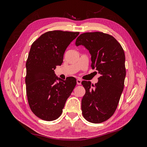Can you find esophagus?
<instances>
[{
    "instance_id": "esophagus-1",
    "label": "esophagus",
    "mask_w": 147,
    "mask_h": 147,
    "mask_svg": "<svg viewBox=\"0 0 147 147\" xmlns=\"http://www.w3.org/2000/svg\"><path fill=\"white\" fill-rule=\"evenodd\" d=\"M77 84H78V85H80V84H82V80H81L77 79Z\"/></svg>"
}]
</instances>
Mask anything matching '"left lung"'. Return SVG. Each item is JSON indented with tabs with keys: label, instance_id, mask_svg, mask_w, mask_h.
<instances>
[{
	"label": "left lung",
	"instance_id": "left-lung-1",
	"mask_svg": "<svg viewBox=\"0 0 147 147\" xmlns=\"http://www.w3.org/2000/svg\"><path fill=\"white\" fill-rule=\"evenodd\" d=\"M75 45H83L89 51L91 67L100 75L95 84L82 82L86 90L82 100L83 116L89 122L102 123L113 115L123 91L126 77L124 50L113 36L100 32L82 34Z\"/></svg>",
	"mask_w": 147,
	"mask_h": 147
}]
</instances>
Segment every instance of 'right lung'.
<instances>
[{
  "mask_svg": "<svg viewBox=\"0 0 147 147\" xmlns=\"http://www.w3.org/2000/svg\"><path fill=\"white\" fill-rule=\"evenodd\" d=\"M78 34L49 31L31 45L26 64V94L31 110L39 118L49 121L58 118L76 86L74 77L64 80L56 77L54 70L63 63L66 48Z\"/></svg>",
  "mask_w": 147,
  "mask_h": 147,
  "instance_id": "1",
  "label": "right lung"
}]
</instances>
